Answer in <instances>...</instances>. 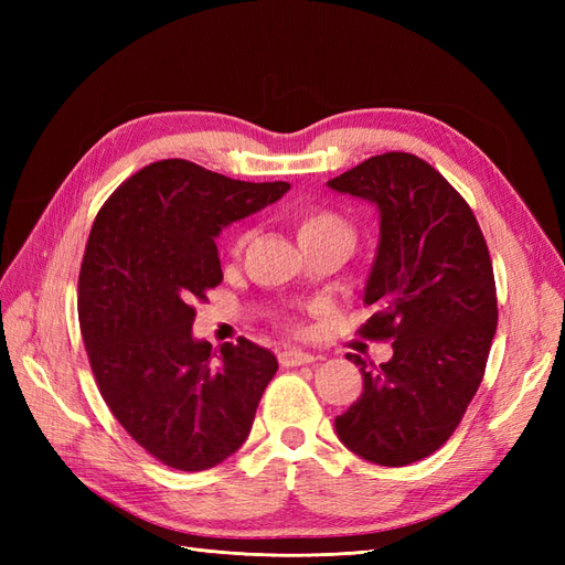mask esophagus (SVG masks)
Here are the masks:
<instances>
[{"label":"esophagus","instance_id":"1","mask_svg":"<svg viewBox=\"0 0 565 565\" xmlns=\"http://www.w3.org/2000/svg\"><path fill=\"white\" fill-rule=\"evenodd\" d=\"M278 361L282 367H297V365H311L316 358L311 353H303V351H297V349H287L278 355Z\"/></svg>","mask_w":565,"mask_h":565}]
</instances>
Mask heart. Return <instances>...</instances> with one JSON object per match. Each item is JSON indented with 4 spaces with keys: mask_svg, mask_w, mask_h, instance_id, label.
<instances>
[{
    "mask_svg": "<svg viewBox=\"0 0 565 565\" xmlns=\"http://www.w3.org/2000/svg\"><path fill=\"white\" fill-rule=\"evenodd\" d=\"M295 231L303 252L330 247V249L344 252L349 256V252L355 245V228L351 226V221L328 207H309V210L297 212ZM247 243H249V231L245 228L235 231L228 243V252L233 256H241Z\"/></svg>",
    "mask_w": 565,
    "mask_h": 565,
    "instance_id": "heart-1",
    "label": "heart"
}]
</instances>
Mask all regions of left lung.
<instances>
[{
  "label": "left lung",
  "mask_w": 565,
  "mask_h": 565,
  "mask_svg": "<svg viewBox=\"0 0 565 565\" xmlns=\"http://www.w3.org/2000/svg\"><path fill=\"white\" fill-rule=\"evenodd\" d=\"M328 185L380 212L363 292L374 313L361 334L393 347L380 367L347 355L361 365L363 393L334 429L374 465H413L452 436L483 380L498 330L486 237L465 198L409 152L374 156Z\"/></svg>",
  "instance_id": "1"
}]
</instances>
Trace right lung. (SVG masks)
I'll use <instances>...</instances> for the list:
<instances>
[{"label": "right lung", "instance_id": "obj_1", "mask_svg": "<svg viewBox=\"0 0 565 565\" xmlns=\"http://www.w3.org/2000/svg\"><path fill=\"white\" fill-rule=\"evenodd\" d=\"M287 191L160 160L96 214L79 270L84 347L115 419L167 467L212 469L249 436L276 355L245 337L214 351L193 337V303L224 278L214 237Z\"/></svg>", "mask_w": 565, "mask_h": 565}]
</instances>
